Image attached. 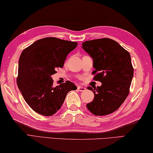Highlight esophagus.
I'll use <instances>...</instances> for the list:
<instances>
[{
	"mask_svg": "<svg viewBox=\"0 0 153 153\" xmlns=\"http://www.w3.org/2000/svg\"><path fill=\"white\" fill-rule=\"evenodd\" d=\"M77 90L79 91H84L86 90V88H85V87H83L82 86H78L77 87Z\"/></svg>",
	"mask_w": 153,
	"mask_h": 153,
	"instance_id": "34e87169",
	"label": "esophagus"
}]
</instances>
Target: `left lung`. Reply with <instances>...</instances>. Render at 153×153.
Here are the masks:
<instances>
[{
	"label": "left lung",
	"instance_id": "1",
	"mask_svg": "<svg viewBox=\"0 0 153 153\" xmlns=\"http://www.w3.org/2000/svg\"><path fill=\"white\" fill-rule=\"evenodd\" d=\"M82 48L93 59V74H97L94 80L102 83L100 87H87L95 95L87 108L96 116L111 114L119 108L129 94L134 76L130 54L108 38L87 41Z\"/></svg>",
	"mask_w": 153,
	"mask_h": 153
}]
</instances>
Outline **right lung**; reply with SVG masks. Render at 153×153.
<instances>
[{"mask_svg": "<svg viewBox=\"0 0 153 153\" xmlns=\"http://www.w3.org/2000/svg\"><path fill=\"white\" fill-rule=\"evenodd\" d=\"M77 42L47 37L37 40L22 51L18 62L17 85L25 102L35 112L45 116L60 108L68 92L77 89L66 81L53 86L52 75L62 68L67 55Z\"/></svg>", "mask_w": 153, "mask_h": 153, "instance_id": "right-lung-1", "label": "right lung"}]
</instances>
